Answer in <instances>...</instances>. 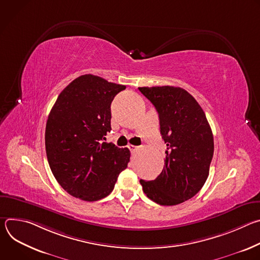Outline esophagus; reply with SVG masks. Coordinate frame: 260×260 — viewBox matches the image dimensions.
I'll return each instance as SVG.
<instances>
[{
  "label": "esophagus",
  "instance_id": "obj_1",
  "mask_svg": "<svg viewBox=\"0 0 260 260\" xmlns=\"http://www.w3.org/2000/svg\"><path fill=\"white\" fill-rule=\"evenodd\" d=\"M127 147H128V149L131 150V152H135L138 149V146H135V145H131L129 144Z\"/></svg>",
  "mask_w": 260,
  "mask_h": 260
}]
</instances>
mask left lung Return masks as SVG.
Here are the masks:
<instances>
[{
    "mask_svg": "<svg viewBox=\"0 0 260 260\" xmlns=\"http://www.w3.org/2000/svg\"><path fill=\"white\" fill-rule=\"evenodd\" d=\"M155 107L160 134L168 146L165 167L152 181L140 180L144 193L161 206L193 198L209 176L214 139L206 114L196 99L181 87H139Z\"/></svg>",
    "mask_w": 260,
    "mask_h": 260,
    "instance_id": "8db88e82",
    "label": "left lung"
}]
</instances>
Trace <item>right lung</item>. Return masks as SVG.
Segmentation results:
<instances>
[{"label": "right lung", "mask_w": 260, "mask_h": 260, "mask_svg": "<svg viewBox=\"0 0 260 260\" xmlns=\"http://www.w3.org/2000/svg\"><path fill=\"white\" fill-rule=\"evenodd\" d=\"M123 89L86 74L59 93L50 111L46 155L56 181L72 197L86 202L106 198L127 168L128 148L102 142L111 131V103Z\"/></svg>", "instance_id": "right-lung-1"}]
</instances>
